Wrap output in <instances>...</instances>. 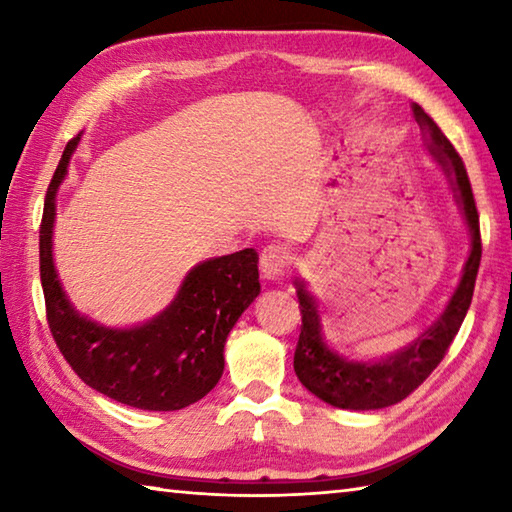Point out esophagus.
Here are the masks:
<instances>
[{
  "mask_svg": "<svg viewBox=\"0 0 512 512\" xmlns=\"http://www.w3.org/2000/svg\"><path fill=\"white\" fill-rule=\"evenodd\" d=\"M284 266H287V253L280 246L264 248L262 257H259V271H262L264 280H280Z\"/></svg>",
  "mask_w": 512,
  "mask_h": 512,
  "instance_id": "esophagus-1",
  "label": "esophagus"
}]
</instances>
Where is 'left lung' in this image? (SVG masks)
Masks as SVG:
<instances>
[{
	"instance_id": "left-lung-1",
	"label": "left lung",
	"mask_w": 512,
	"mask_h": 512,
	"mask_svg": "<svg viewBox=\"0 0 512 512\" xmlns=\"http://www.w3.org/2000/svg\"><path fill=\"white\" fill-rule=\"evenodd\" d=\"M411 108L415 121L422 128L424 146H427L438 167L443 169L454 192L456 205L461 207L467 232H470V255H467V262L463 266L461 282H458L443 314L433 320L429 327H424L418 339L404 345L402 350L388 354L384 359L370 361L348 359L325 341L316 298L307 291L300 277L293 280L302 314L298 348L293 354V370H296L300 384L309 393H314L318 400L336 406V409H384V406L402 402L406 395H411L431 375L433 368L443 361L472 302L476 273H479L481 264V235L470 178H467L461 155L456 153L452 142L436 126V121L418 103H413Z\"/></svg>"
}]
</instances>
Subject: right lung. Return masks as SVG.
<instances>
[{
	"label": "right lung",
	"instance_id": "obj_1",
	"mask_svg": "<svg viewBox=\"0 0 512 512\" xmlns=\"http://www.w3.org/2000/svg\"><path fill=\"white\" fill-rule=\"evenodd\" d=\"M81 135L69 140L51 178L40 225V280L54 341L85 384L144 411H178L205 397L223 375V348L259 296L253 248L212 257L185 275L158 316L110 327L72 307L54 266L56 194Z\"/></svg>",
	"mask_w": 512,
	"mask_h": 512
}]
</instances>
